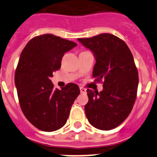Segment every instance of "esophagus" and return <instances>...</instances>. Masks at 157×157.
I'll use <instances>...</instances> for the list:
<instances>
[{
	"mask_svg": "<svg viewBox=\"0 0 157 157\" xmlns=\"http://www.w3.org/2000/svg\"><path fill=\"white\" fill-rule=\"evenodd\" d=\"M80 91H81V93H86V89L82 87H80Z\"/></svg>",
	"mask_w": 157,
	"mask_h": 157,
	"instance_id": "obj_1",
	"label": "esophagus"
}]
</instances>
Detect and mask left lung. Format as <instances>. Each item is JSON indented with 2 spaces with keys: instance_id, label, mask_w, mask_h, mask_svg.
<instances>
[{
  "instance_id": "1",
  "label": "left lung",
  "mask_w": 157,
  "mask_h": 157,
  "mask_svg": "<svg viewBox=\"0 0 157 157\" xmlns=\"http://www.w3.org/2000/svg\"><path fill=\"white\" fill-rule=\"evenodd\" d=\"M78 41L93 52V76L104 82L100 93L87 89L86 117L98 129H113L128 117L136 97L139 78L132 54L125 42L113 34L79 38Z\"/></svg>"
}]
</instances>
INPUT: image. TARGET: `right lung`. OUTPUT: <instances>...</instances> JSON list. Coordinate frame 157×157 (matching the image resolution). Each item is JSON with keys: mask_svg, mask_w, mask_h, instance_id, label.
<instances>
[{"mask_svg": "<svg viewBox=\"0 0 157 157\" xmlns=\"http://www.w3.org/2000/svg\"><path fill=\"white\" fill-rule=\"evenodd\" d=\"M76 45L60 36L44 34L30 40L21 54L15 72L19 103L28 121L41 131L62 128L80 94L76 84L57 89L50 80L61 66L64 54Z\"/></svg>", "mask_w": 157, "mask_h": 157, "instance_id": "add662e5", "label": "right lung"}]
</instances>
